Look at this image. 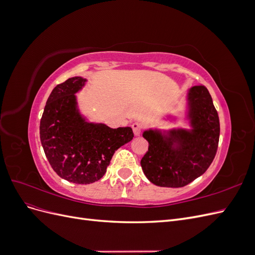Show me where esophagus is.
<instances>
[{
  "label": "esophagus",
  "instance_id": "obj_1",
  "mask_svg": "<svg viewBox=\"0 0 255 255\" xmlns=\"http://www.w3.org/2000/svg\"><path fill=\"white\" fill-rule=\"evenodd\" d=\"M132 128H133L134 134H135L136 136H139L140 133H141L142 128H143V126L141 125L140 122H134L133 125H132Z\"/></svg>",
  "mask_w": 255,
  "mask_h": 255
}]
</instances>
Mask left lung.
Returning a JSON list of instances; mask_svg holds the SVG:
<instances>
[{"label":"left lung","instance_id":"8db88e82","mask_svg":"<svg viewBox=\"0 0 255 255\" xmlns=\"http://www.w3.org/2000/svg\"><path fill=\"white\" fill-rule=\"evenodd\" d=\"M189 105L191 130H172L169 137L152 129L143 133L149 149L141 158V168L157 186H186L207 170L217 153L219 117L205 86L190 89ZM174 143L178 145L173 149Z\"/></svg>","mask_w":255,"mask_h":255}]
</instances>
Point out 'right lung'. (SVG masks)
Wrapping results in <instances>:
<instances>
[{
	"label": "right lung",
	"instance_id": "right-lung-1",
	"mask_svg": "<svg viewBox=\"0 0 255 255\" xmlns=\"http://www.w3.org/2000/svg\"><path fill=\"white\" fill-rule=\"evenodd\" d=\"M85 82L75 76L52 90L39 128L42 148L53 170L75 184L99 181L115 151L134 137L130 128H111L85 121L76 110L74 96Z\"/></svg>",
	"mask_w": 255,
	"mask_h": 255
}]
</instances>
